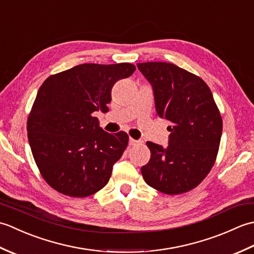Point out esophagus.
Instances as JSON below:
<instances>
[{
	"instance_id": "obj_1",
	"label": "esophagus",
	"mask_w": 254,
	"mask_h": 254,
	"mask_svg": "<svg viewBox=\"0 0 254 254\" xmlns=\"http://www.w3.org/2000/svg\"><path fill=\"white\" fill-rule=\"evenodd\" d=\"M128 144H130L131 146H135V145H137V144H138V141H136V139L130 138V139H128Z\"/></svg>"
}]
</instances>
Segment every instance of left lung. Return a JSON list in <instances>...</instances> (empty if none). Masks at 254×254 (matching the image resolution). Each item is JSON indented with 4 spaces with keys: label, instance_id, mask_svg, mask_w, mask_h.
Instances as JSON below:
<instances>
[{
    "label": "left lung",
    "instance_id": "8db88e82",
    "mask_svg": "<svg viewBox=\"0 0 254 254\" xmlns=\"http://www.w3.org/2000/svg\"><path fill=\"white\" fill-rule=\"evenodd\" d=\"M152 85L157 116L169 122L168 147L146 142L148 164L141 168L149 187L181 194L203 181L214 166L223 120L204 80L172 63H137Z\"/></svg>",
    "mask_w": 254,
    "mask_h": 254
}]
</instances>
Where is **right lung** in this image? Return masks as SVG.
<instances>
[{
  "label": "right lung",
  "mask_w": 254,
  "mask_h": 254,
  "mask_svg": "<svg viewBox=\"0 0 254 254\" xmlns=\"http://www.w3.org/2000/svg\"><path fill=\"white\" fill-rule=\"evenodd\" d=\"M135 69L131 63L79 64L51 75L38 90L28 141L41 176L58 192L85 197L109 181L128 135L105 132L94 113L108 112L113 85Z\"/></svg>",
  "instance_id": "1"
}]
</instances>
